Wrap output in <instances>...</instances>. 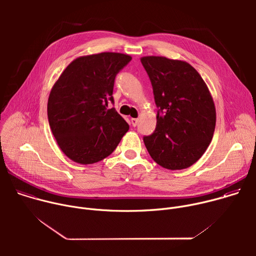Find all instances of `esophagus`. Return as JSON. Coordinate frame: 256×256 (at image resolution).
Here are the masks:
<instances>
[{
	"label": "esophagus",
	"mask_w": 256,
	"mask_h": 256,
	"mask_svg": "<svg viewBox=\"0 0 256 256\" xmlns=\"http://www.w3.org/2000/svg\"><path fill=\"white\" fill-rule=\"evenodd\" d=\"M132 126H136V124H138V118H132Z\"/></svg>",
	"instance_id": "34e87169"
}]
</instances>
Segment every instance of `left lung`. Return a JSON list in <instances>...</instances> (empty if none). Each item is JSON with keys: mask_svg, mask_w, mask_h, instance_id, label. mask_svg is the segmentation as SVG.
Wrapping results in <instances>:
<instances>
[{"mask_svg": "<svg viewBox=\"0 0 256 256\" xmlns=\"http://www.w3.org/2000/svg\"><path fill=\"white\" fill-rule=\"evenodd\" d=\"M159 110L155 132L144 136L152 159L169 170L194 165L212 142L216 107L212 94L188 62L165 56H142Z\"/></svg>", "mask_w": 256, "mask_h": 256, "instance_id": "left-lung-1", "label": "left lung"}]
</instances>
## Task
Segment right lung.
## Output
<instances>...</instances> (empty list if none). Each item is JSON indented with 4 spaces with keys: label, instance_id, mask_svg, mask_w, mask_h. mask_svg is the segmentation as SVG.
Here are the masks:
<instances>
[{
    "label": "right lung",
    "instance_id": "obj_1",
    "mask_svg": "<svg viewBox=\"0 0 256 256\" xmlns=\"http://www.w3.org/2000/svg\"><path fill=\"white\" fill-rule=\"evenodd\" d=\"M132 56L101 52L72 60L54 84L48 101V118L62 153L72 161L89 165L110 155L128 122L114 108L112 92L118 72Z\"/></svg>",
    "mask_w": 256,
    "mask_h": 256
}]
</instances>
